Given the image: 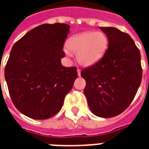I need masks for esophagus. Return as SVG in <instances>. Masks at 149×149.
Returning <instances> with one entry per match:
<instances>
[{
    "mask_svg": "<svg viewBox=\"0 0 149 149\" xmlns=\"http://www.w3.org/2000/svg\"><path fill=\"white\" fill-rule=\"evenodd\" d=\"M80 72H81V70L80 69H77V74L79 77H80Z\"/></svg>",
    "mask_w": 149,
    "mask_h": 149,
    "instance_id": "1",
    "label": "esophagus"
}]
</instances>
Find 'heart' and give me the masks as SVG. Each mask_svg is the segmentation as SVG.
Here are the masks:
<instances>
[{
	"label": "heart",
	"mask_w": 149,
	"mask_h": 149,
	"mask_svg": "<svg viewBox=\"0 0 149 149\" xmlns=\"http://www.w3.org/2000/svg\"><path fill=\"white\" fill-rule=\"evenodd\" d=\"M107 47L108 38L102 32L82 33L72 36L67 42V48L72 52H77L78 62L84 66L97 62L105 54ZM68 50L65 49V53L70 55Z\"/></svg>",
	"instance_id": "obj_1"
}]
</instances>
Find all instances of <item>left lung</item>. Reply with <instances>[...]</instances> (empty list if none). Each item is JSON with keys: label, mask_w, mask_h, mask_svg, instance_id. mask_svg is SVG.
Here are the masks:
<instances>
[{"label": "left lung", "mask_w": 149, "mask_h": 149, "mask_svg": "<svg viewBox=\"0 0 149 149\" xmlns=\"http://www.w3.org/2000/svg\"><path fill=\"white\" fill-rule=\"evenodd\" d=\"M108 49L94 65L83 69L84 90L91 112L98 117L118 115L130 106L141 82V53L130 35L115 27H100Z\"/></svg>", "instance_id": "8db88e82"}]
</instances>
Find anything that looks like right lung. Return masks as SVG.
Listing matches in <instances>:
<instances>
[{
    "mask_svg": "<svg viewBox=\"0 0 149 149\" xmlns=\"http://www.w3.org/2000/svg\"><path fill=\"white\" fill-rule=\"evenodd\" d=\"M70 26L42 24L13 45L4 77L13 104L33 119L58 113L77 78V67H64L63 47Z\"/></svg>",
    "mask_w": 149,
    "mask_h": 149,
    "instance_id": "obj_1",
    "label": "right lung"
}]
</instances>
